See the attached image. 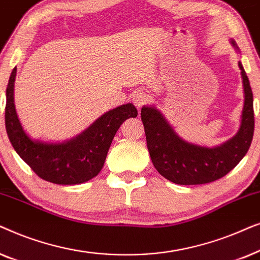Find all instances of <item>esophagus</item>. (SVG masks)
Returning a JSON list of instances; mask_svg holds the SVG:
<instances>
[{"label":"esophagus","mask_w":260,"mask_h":260,"mask_svg":"<svg viewBox=\"0 0 260 260\" xmlns=\"http://www.w3.org/2000/svg\"><path fill=\"white\" fill-rule=\"evenodd\" d=\"M149 99H150V95H149L148 92L144 90H140V91L135 92L133 101H134V104L136 105L137 108H141V106L147 104V103L149 102Z\"/></svg>","instance_id":"34e87169"}]
</instances>
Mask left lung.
<instances>
[{
	"mask_svg": "<svg viewBox=\"0 0 260 260\" xmlns=\"http://www.w3.org/2000/svg\"><path fill=\"white\" fill-rule=\"evenodd\" d=\"M237 48L236 42L232 41ZM245 103L238 134L216 148H206L183 141L154 106H143L141 118L152 165L167 180L177 184H204L221 179L239 163L250 148L254 131L253 94L239 62Z\"/></svg>",
	"mask_w": 260,
	"mask_h": 260,
	"instance_id": "obj_1",
	"label": "left lung"
}]
</instances>
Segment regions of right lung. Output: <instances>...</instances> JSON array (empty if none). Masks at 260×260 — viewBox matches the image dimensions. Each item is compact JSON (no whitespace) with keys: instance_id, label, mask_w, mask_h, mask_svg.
Here are the masks:
<instances>
[{"instance_id":"add662e5","label":"right lung","mask_w":260,"mask_h":260,"mask_svg":"<svg viewBox=\"0 0 260 260\" xmlns=\"http://www.w3.org/2000/svg\"><path fill=\"white\" fill-rule=\"evenodd\" d=\"M16 67L7 85L6 130L13 148L42 180L55 184H78L91 180L104 166L113 137L131 117H137L133 104H125L106 112L83 134L63 143L33 141L24 133L14 105V81Z\"/></svg>"}]
</instances>
